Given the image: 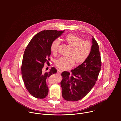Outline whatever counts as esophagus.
Segmentation results:
<instances>
[{"label": "esophagus", "instance_id": "obj_1", "mask_svg": "<svg viewBox=\"0 0 121 121\" xmlns=\"http://www.w3.org/2000/svg\"><path fill=\"white\" fill-rule=\"evenodd\" d=\"M62 73V70H57V74H61Z\"/></svg>", "mask_w": 121, "mask_h": 121}]
</instances>
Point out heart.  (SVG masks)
<instances>
[{
	"mask_svg": "<svg viewBox=\"0 0 121 121\" xmlns=\"http://www.w3.org/2000/svg\"><path fill=\"white\" fill-rule=\"evenodd\" d=\"M65 41L73 47L71 55L73 57H62L56 61V65L62 70L67 69L72 67L75 60L78 64L84 62L88 57L91 50V45L89 42L82 41L80 38L74 34H70L66 35ZM60 43L58 39L52 42L50 46L52 53L54 54L57 53Z\"/></svg>",
	"mask_w": 121,
	"mask_h": 121,
	"instance_id": "1",
	"label": "heart"
}]
</instances>
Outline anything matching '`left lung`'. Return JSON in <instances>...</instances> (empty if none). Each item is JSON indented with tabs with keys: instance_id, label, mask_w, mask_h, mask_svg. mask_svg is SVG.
I'll return each mask as SVG.
<instances>
[{
	"instance_id": "1",
	"label": "left lung",
	"mask_w": 121,
	"mask_h": 121,
	"mask_svg": "<svg viewBox=\"0 0 121 121\" xmlns=\"http://www.w3.org/2000/svg\"><path fill=\"white\" fill-rule=\"evenodd\" d=\"M91 50L87 59L74 69L72 74L64 71L61 82L63 98L67 101H78L89 93L95 85L101 65L99 47L92 36Z\"/></svg>"
}]
</instances>
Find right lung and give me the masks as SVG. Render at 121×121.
Segmentation results:
<instances>
[{
  "label": "right lung",
  "mask_w": 121,
  "mask_h": 121,
  "mask_svg": "<svg viewBox=\"0 0 121 121\" xmlns=\"http://www.w3.org/2000/svg\"><path fill=\"white\" fill-rule=\"evenodd\" d=\"M65 30H42L33 36L24 53L21 67L22 77L27 90L34 97L43 99L48 94L46 79L57 72L53 67L49 72L43 73L44 63L49 60L50 46Z\"/></svg>",
  "instance_id": "obj_1"
}]
</instances>
